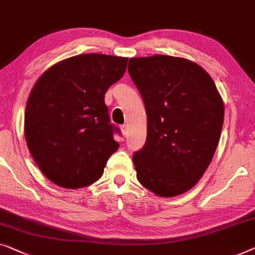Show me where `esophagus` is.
I'll list each match as a JSON object with an SVG mask.
<instances>
[{"label": "esophagus", "mask_w": 255, "mask_h": 255, "mask_svg": "<svg viewBox=\"0 0 255 255\" xmlns=\"http://www.w3.org/2000/svg\"><path fill=\"white\" fill-rule=\"evenodd\" d=\"M120 129H121V131H123L124 136H127V134H128V127H127V125H121Z\"/></svg>", "instance_id": "34e87169"}]
</instances>
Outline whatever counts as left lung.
I'll return each mask as SVG.
<instances>
[{"mask_svg":"<svg viewBox=\"0 0 255 255\" xmlns=\"http://www.w3.org/2000/svg\"><path fill=\"white\" fill-rule=\"evenodd\" d=\"M129 75L147 116L146 140L132 155L139 183L160 197L195 187L211 164L225 106L204 68L178 57L131 58Z\"/></svg>","mask_w":255,"mask_h":255,"instance_id":"1","label":"left lung"}]
</instances>
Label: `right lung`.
<instances>
[{
    "label": "right lung",
    "instance_id": "1",
    "mask_svg": "<svg viewBox=\"0 0 255 255\" xmlns=\"http://www.w3.org/2000/svg\"><path fill=\"white\" fill-rule=\"evenodd\" d=\"M128 58L79 55L45 71L30 91L25 138L34 161L62 188L93 184L118 150L104 96L123 78Z\"/></svg>",
    "mask_w": 255,
    "mask_h": 255
}]
</instances>
